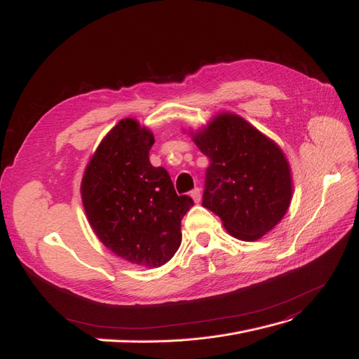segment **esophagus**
Instances as JSON below:
<instances>
[{
  "label": "esophagus",
  "instance_id": "esophagus-1",
  "mask_svg": "<svg viewBox=\"0 0 359 359\" xmlns=\"http://www.w3.org/2000/svg\"><path fill=\"white\" fill-rule=\"evenodd\" d=\"M191 196H192V200H194L195 203H200V201H201V189H200V188L192 189V191H191Z\"/></svg>",
  "mask_w": 359,
  "mask_h": 359
}]
</instances>
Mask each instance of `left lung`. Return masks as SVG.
<instances>
[{"label": "left lung", "instance_id": "obj_1", "mask_svg": "<svg viewBox=\"0 0 359 359\" xmlns=\"http://www.w3.org/2000/svg\"><path fill=\"white\" fill-rule=\"evenodd\" d=\"M194 142L210 159L203 207L222 219L231 236L253 241L280 222L292 180L279 146L231 113L217 116Z\"/></svg>", "mask_w": 359, "mask_h": 359}]
</instances>
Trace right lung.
<instances>
[{
	"label": "right lung",
	"instance_id": "add662e5",
	"mask_svg": "<svg viewBox=\"0 0 359 359\" xmlns=\"http://www.w3.org/2000/svg\"><path fill=\"white\" fill-rule=\"evenodd\" d=\"M154 142L137 121H121L98 146L82 180L85 212L102 245L149 269L175 257L180 222L194 205L191 196L176 194L164 167L150 164Z\"/></svg>",
	"mask_w": 359,
	"mask_h": 359
}]
</instances>
